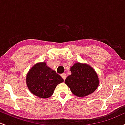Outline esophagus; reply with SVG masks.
I'll return each mask as SVG.
<instances>
[{
	"label": "esophagus",
	"mask_w": 125,
	"mask_h": 125,
	"mask_svg": "<svg viewBox=\"0 0 125 125\" xmlns=\"http://www.w3.org/2000/svg\"><path fill=\"white\" fill-rule=\"evenodd\" d=\"M61 76L63 78V79L65 80L66 78V74L65 73H63L61 74Z\"/></svg>",
	"instance_id": "esophagus-1"
}]
</instances>
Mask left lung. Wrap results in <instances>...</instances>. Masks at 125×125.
I'll use <instances>...</instances> for the list:
<instances>
[{"instance_id": "8db88e82", "label": "left lung", "mask_w": 125, "mask_h": 125, "mask_svg": "<svg viewBox=\"0 0 125 125\" xmlns=\"http://www.w3.org/2000/svg\"><path fill=\"white\" fill-rule=\"evenodd\" d=\"M70 70L72 74L67 77L64 83L75 96H86L97 88L99 84L98 76L90 66L76 62Z\"/></svg>"}]
</instances>
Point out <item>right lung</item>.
<instances>
[{"mask_svg":"<svg viewBox=\"0 0 125 125\" xmlns=\"http://www.w3.org/2000/svg\"><path fill=\"white\" fill-rule=\"evenodd\" d=\"M26 79L31 94L44 99L51 97L56 86L63 82L61 76L46 66L45 62L35 64L28 72Z\"/></svg>","mask_w":125,"mask_h":125,"instance_id":"right-lung-1","label":"right lung"}]
</instances>
